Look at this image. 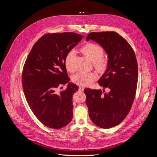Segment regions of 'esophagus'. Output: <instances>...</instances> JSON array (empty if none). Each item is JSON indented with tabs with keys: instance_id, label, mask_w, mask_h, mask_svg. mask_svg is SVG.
Returning <instances> with one entry per match:
<instances>
[{
	"instance_id": "esophagus-1",
	"label": "esophagus",
	"mask_w": 157,
	"mask_h": 157,
	"mask_svg": "<svg viewBox=\"0 0 157 157\" xmlns=\"http://www.w3.org/2000/svg\"><path fill=\"white\" fill-rule=\"evenodd\" d=\"M84 89V87H82V86H79V91H83Z\"/></svg>"
}]
</instances>
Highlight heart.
Masks as SVG:
<instances>
[{"label": "heart", "instance_id": "obj_1", "mask_svg": "<svg viewBox=\"0 0 157 157\" xmlns=\"http://www.w3.org/2000/svg\"><path fill=\"white\" fill-rule=\"evenodd\" d=\"M82 53L90 61L93 62L94 65L99 72H104L109 66V62L107 59L103 58L104 50L103 48L94 43H88L82 46L81 48ZM76 52L74 50H70L65 58V65L67 70L70 72L75 70L73 64ZM97 78V75L93 72L80 71L73 75L72 81L78 85L86 86L91 84Z\"/></svg>", "mask_w": 157, "mask_h": 157}]
</instances>
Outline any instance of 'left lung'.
Instances as JSON below:
<instances>
[{"label": "left lung", "mask_w": 157, "mask_h": 157, "mask_svg": "<svg viewBox=\"0 0 157 157\" xmlns=\"http://www.w3.org/2000/svg\"><path fill=\"white\" fill-rule=\"evenodd\" d=\"M90 39L98 43L108 55V68L98 83L110 91L102 93L105 90L85 89L86 103L91 121L109 129L121 123L131 110L137 84V60L132 47L116 32L90 33L86 40Z\"/></svg>", "instance_id": "8db88e82"}]
</instances>
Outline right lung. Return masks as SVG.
Wrapping results in <instances>:
<instances>
[{
	"mask_svg": "<svg viewBox=\"0 0 157 157\" xmlns=\"http://www.w3.org/2000/svg\"><path fill=\"white\" fill-rule=\"evenodd\" d=\"M83 36L75 33L46 34L33 45L22 73V86L28 105L45 126L60 129L73 118V95L77 85L69 82L57 94L55 89L69 82L65 58Z\"/></svg>",
	"mask_w": 157,
	"mask_h": 157,
	"instance_id": "add662e5",
	"label": "right lung"
}]
</instances>
